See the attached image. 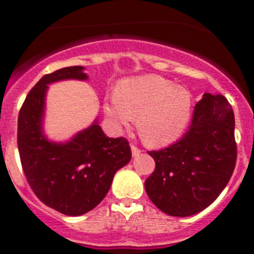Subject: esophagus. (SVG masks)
<instances>
[{"mask_svg": "<svg viewBox=\"0 0 254 254\" xmlns=\"http://www.w3.org/2000/svg\"><path fill=\"white\" fill-rule=\"evenodd\" d=\"M131 151H132V156H138V155L141 154V150L138 149V147H136V146H133V145H132L131 146Z\"/></svg>", "mask_w": 254, "mask_h": 254, "instance_id": "34e87169", "label": "esophagus"}]
</instances>
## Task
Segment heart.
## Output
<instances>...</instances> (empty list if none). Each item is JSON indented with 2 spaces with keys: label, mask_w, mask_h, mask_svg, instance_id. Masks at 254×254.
<instances>
[{
  "label": "heart",
  "mask_w": 254,
  "mask_h": 254,
  "mask_svg": "<svg viewBox=\"0 0 254 254\" xmlns=\"http://www.w3.org/2000/svg\"><path fill=\"white\" fill-rule=\"evenodd\" d=\"M105 116L117 127L128 128L137 117L142 140L154 147L167 146L178 140L190 125L193 96L158 75H143L121 82L118 94L104 100Z\"/></svg>",
  "instance_id": "obj_1"
}]
</instances>
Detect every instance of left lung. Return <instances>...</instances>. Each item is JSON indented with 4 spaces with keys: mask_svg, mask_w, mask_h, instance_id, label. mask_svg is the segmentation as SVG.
I'll return each mask as SVG.
<instances>
[{
    "mask_svg": "<svg viewBox=\"0 0 254 254\" xmlns=\"http://www.w3.org/2000/svg\"><path fill=\"white\" fill-rule=\"evenodd\" d=\"M234 126V112L225 96L205 93L183 137L167 149L149 151L155 170L145 190L159 210L170 216H190L219 197L237 161Z\"/></svg>",
    "mask_w": 254,
    "mask_h": 254,
    "instance_id": "1",
    "label": "left lung"
}]
</instances>
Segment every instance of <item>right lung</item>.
I'll list each match as a JSON object with an SVG mask.
<instances>
[{"label":"right lung","instance_id":"1","mask_svg":"<svg viewBox=\"0 0 254 254\" xmlns=\"http://www.w3.org/2000/svg\"><path fill=\"white\" fill-rule=\"evenodd\" d=\"M85 67H64L44 75L29 91L17 120L20 160L31 190L49 207L68 216H80L99 205L114 174L131 160L123 137H108L98 118L87 128L64 142L44 132L48 85L64 80L86 81Z\"/></svg>","mask_w":254,"mask_h":254}]
</instances>
